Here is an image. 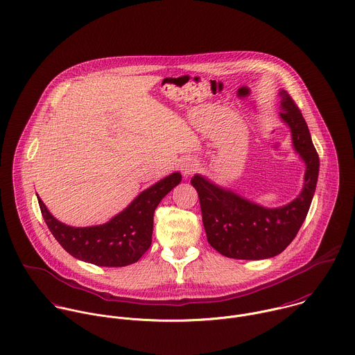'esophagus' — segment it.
<instances>
[{"mask_svg":"<svg viewBox=\"0 0 355 355\" xmlns=\"http://www.w3.org/2000/svg\"><path fill=\"white\" fill-rule=\"evenodd\" d=\"M196 169H197V164H196L194 159L187 158V159L182 161V164H180V171H182L183 176H186V178L193 175L196 172Z\"/></svg>","mask_w":355,"mask_h":355,"instance_id":"obj_1","label":"esophagus"}]
</instances>
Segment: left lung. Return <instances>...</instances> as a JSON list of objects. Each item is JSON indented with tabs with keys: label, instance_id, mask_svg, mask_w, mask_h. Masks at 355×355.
Segmentation results:
<instances>
[{
	"label": "left lung",
	"instance_id": "obj_1",
	"mask_svg": "<svg viewBox=\"0 0 355 355\" xmlns=\"http://www.w3.org/2000/svg\"><path fill=\"white\" fill-rule=\"evenodd\" d=\"M280 118L291 130L293 146L305 162L302 191L279 208H265L225 190L205 178L191 179L198 193L208 243L236 259H265L280 254L298 233L308 214L319 173V157L306 122L286 90H280Z\"/></svg>",
	"mask_w": 355,
	"mask_h": 355
}]
</instances>
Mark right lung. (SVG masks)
I'll return each instance as SVG.
<instances>
[{"label":"right lung","mask_w":355,"mask_h":355,"mask_svg":"<svg viewBox=\"0 0 355 355\" xmlns=\"http://www.w3.org/2000/svg\"><path fill=\"white\" fill-rule=\"evenodd\" d=\"M180 180L179 172L166 176L140 193L110 222L97 226H68L49 212L40 197L39 205L50 232L72 257L98 266H126L137 262L150 248L154 211Z\"/></svg>","instance_id":"right-lung-1"}]
</instances>
